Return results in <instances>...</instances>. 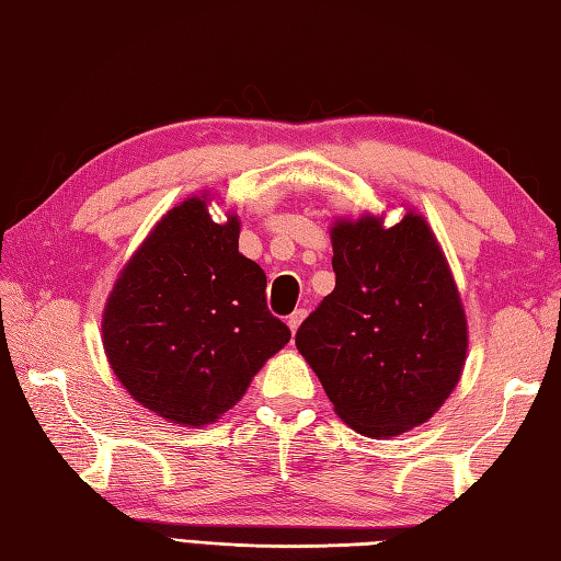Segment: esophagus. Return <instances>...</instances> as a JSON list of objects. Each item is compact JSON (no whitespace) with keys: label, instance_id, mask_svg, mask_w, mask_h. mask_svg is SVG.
I'll use <instances>...</instances> for the list:
<instances>
[{"label":"esophagus","instance_id":"34e87169","mask_svg":"<svg viewBox=\"0 0 561 561\" xmlns=\"http://www.w3.org/2000/svg\"><path fill=\"white\" fill-rule=\"evenodd\" d=\"M304 318H306V309H296L291 316H289V328H291V333H296L299 331V325L304 323Z\"/></svg>","mask_w":561,"mask_h":561}]
</instances>
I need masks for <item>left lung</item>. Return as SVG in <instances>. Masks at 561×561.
Returning <instances> with one entry per match:
<instances>
[{
    "mask_svg": "<svg viewBox=\"0 0 561 561\" xmlns=\"http://www.w3.org/2000/svg\"><path fill=\"white\" fill-rule=\"evenodd\" d=\"M335 289L296 331L335 413L359 435L431 421L462 377L467 316L445 252L415 211L331 226Z\"/></svg>",
    "mask_w": 561,
    "mask_h": 561,
    "instance_id": "8db88e82",
    "label": "left lung"
}]
</instances>
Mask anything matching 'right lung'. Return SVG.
Returning a JSON list of instances; mask_svg holds the SVG:
<instances>
[{
  "label": "right lung",
  "instance_id": "obj_1",
  "mask_svg": "<svg viewBox=\"0 0 561 561\" xmlns=\"http://www.w3.org/2000/svg\"><path fill=\"white\" fill-rule=\"evenodd\" d=\"M211 194L170 208L121 270L102 313L116 379L142 409L204 427L243 399L291 331L267 309V277L238 252L240 218Z\"/></svg>",
  "mask_w": 561,
  "mask_h": 561
}]
</instances>
